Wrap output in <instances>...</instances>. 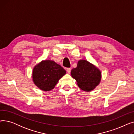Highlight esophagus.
<instances>
[{
	"label": "esophagus",
	"instance_id": "obj_1",
	"mask_svg": "<svg viewBox=\"0 0 134 134\" xmlns=\"http://www.w3.org/2000/svg\"><path fill=\"white\" fill-rule=\"evenodd\" d=\"M71 68H67V73H71Z\"/></svg>",
	"mask_w": 134,
	"mask_h": 134
}]
</instances>
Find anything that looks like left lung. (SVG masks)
<instances>
[{"label": "left lung", "instance_id": "8db88e82", "mask_svg": "<svg viewBox=\"0 0 134 134\" xmlns=\"http://www.w3.org/2000/svg\"><path fill=\"white\" fill-rule=\"evenodd\" d=\"M71 75L77 81L78 86L83 91L93 90L99 83L101 72L87 61H78L76 68L71 71Z\"/></svg>", "mask_w": 134, "mask_h": 134}]
</instances>
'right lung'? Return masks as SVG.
<instances>
[{"instance_id":"add662e5","label":"right lung","mask_w":134,"mask_h":134,"mask_svg":"<svg viewBox=\"0 0 134 134\" xmlns=\"http://www.w3.org/2000/svg\"><path fill=\"white\" fill-rule=\"evenodd\" d=\"M66 74L65 69L53 61L45 60L33 69V81L38 88L48 91L54 88L59 80Z\"/></svg>"}]
</instances>
